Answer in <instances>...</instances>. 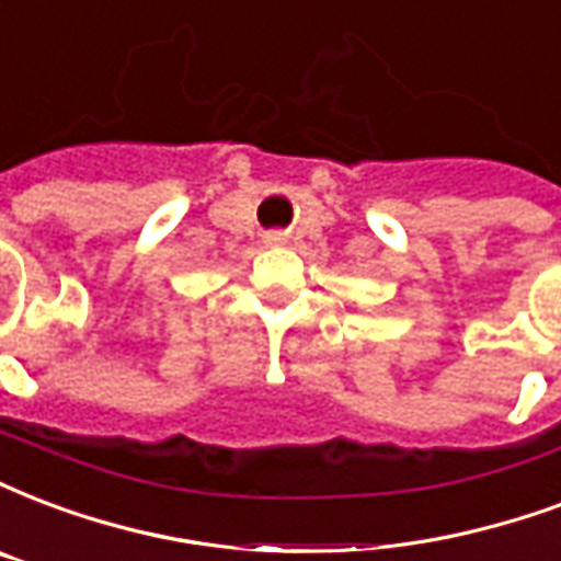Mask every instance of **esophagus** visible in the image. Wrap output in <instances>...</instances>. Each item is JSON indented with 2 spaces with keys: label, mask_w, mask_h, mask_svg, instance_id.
Returning a JSON list of instances; mask_svg holds the SVG:
<instances>
[{
  "label": "esophagus",
  "mask_w": 561,
  "mask_h": 561,
  "mask_svg": "<svg viewBox=\"0 0 561 561\" xmlns=\"http://www.w3.org/2000/svg\"><path fill=\"white\" fill-rule=\"evenodd\" d=\"M265 239H268L272 245H277V242H284V233H277V230H275V233H268Z\"/></svg>",
  "instance_id": "obj_1"
}]
</instances>
